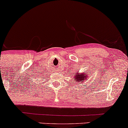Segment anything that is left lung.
<instances>
[{
  "mask_svg": "<svg viewBox=\"0 0 128 128\" xmlns=\"http://www.w3.org/2000/svg\"><path fill=\"white\" fill-rule=\"evenodd\" d=\"M75 78V84L78 83V84L83 83L84 80H88L89 77V72L88 71H85V72H82V73H79V71L76 72V74H74Z\"/></svg>",
  "mask_w": 128,
  "mask_h": 128,
  "instance_id": "left-lung-1",
  "label": "left lung"
}]
</instances>
